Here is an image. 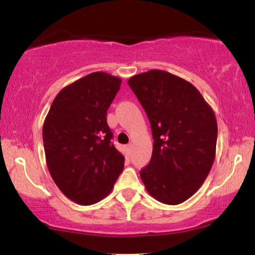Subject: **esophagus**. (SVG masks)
<instances>
[{
	"label": "esophagus",
	"mask_w": 255,
	"mask_h": 255,
	"mask_svg": "<svg viewBox=\"0 0 255 255\" xmlns=\"http://www.w3.org/2000/svg\"><path fill=\"white\" fill-rule=\"evenodd\" d=\"M127 151L128 152V154H131V152H132V144H128Z\"/></svg>",
	"instance_id": "34e87169"
}]
</instances>
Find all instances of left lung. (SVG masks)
<instances>
[{
	"label": "left lung",
	"mask_w": 255,
	"mask_h": 255,
	"mask_svg": "<svg viewBox=\"0 0 255 255\" xmlns=\"http://www.w3.org/2000/svg\"><path fill=\"white\" fill-rule=\"evenodd\" d=\"M128 84L146 112L154 138L141 180L158 202L181 204L201 188L213 165L218 138L213 109L190 82L165 70L136 74Z\"/></svg>",
	"instance_id": "8db88e82"
}]
</instances>
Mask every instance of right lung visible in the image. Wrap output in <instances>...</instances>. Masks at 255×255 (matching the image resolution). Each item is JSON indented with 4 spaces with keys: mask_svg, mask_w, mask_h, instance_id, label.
Instances as JSON below:
<instances>
[{
    "mask_svg": "<svg viewBox=\"0 0 255 255\" xmlns=\"http://www.w3.org/2000/svg\"><path fill=\"white\" fill-rule=\"evenodd\" d=\"M121 83L108 73L89 74L58 93L44 120L49 172L61 193L77 204L104 199L123 171L125 158L111 141L106 117Z\"/></svg>",
    "mask_w": 255,
    "mask_h": 255,
    "instance_id": "right-lung-1",
    "label": "right lung"
}]
</instances>
